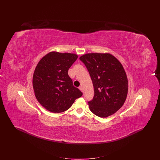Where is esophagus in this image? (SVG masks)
Returning a JSON list of instances; mask_svg holds the SVG:
<instances>
[{
  "label": "esophagus",
  "instance_id": "obj_1",
  "mask_svg": "<svg viewBox=\"0 0 160 160\" xmlns=\"http://www.w3.org/2000/svg\"><path fill=\"white\" fill-rule=\"evenodd\" d=\"M79 89H80L81 91L83 92V87H82V86H80L79 87Z\"/></svg>",
  "mask_w": 160,
  "mask_h": 160
}]
</instances>
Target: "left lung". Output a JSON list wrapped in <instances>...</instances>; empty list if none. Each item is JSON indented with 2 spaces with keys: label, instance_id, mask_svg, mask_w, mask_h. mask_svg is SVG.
<instances>
[{
  "label": "left lung",
  "instance_id": "1",
  "mask_svg": "<svg viewBox=\"0 0 160 160\" xmlns=\"http://www.w3.org/2000/svg\"><path fill=\"white\" fill-rule=\"evenodd\" d=\"M88 69L94 88L89 109L100 118L115 113L123 105L128 93L126 72L121 63L109 53L85 54L80 58Z\"/></svg>",
  "mask_w": 160,
  "mask_h": 160
}]
</instances>
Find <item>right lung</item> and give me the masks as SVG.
Instances as JSON below:
<instances>
[{"label":"right lung","mask_w":160,"mask_h":160,"mask_svg":"<svg viewBox=\"0 0 160 160\" xmlns=\"http://www.w3.org/2000/svg\"><path fill=\"white\" fill-rule=\"evenodd\" d=\"M77 58L76 54L52 52L38 62L33 76V88L38 102L47 110L65 112L82 96L68 74Z\"/></svg>","instance_id":"1"}]
</instances>
